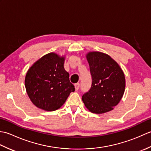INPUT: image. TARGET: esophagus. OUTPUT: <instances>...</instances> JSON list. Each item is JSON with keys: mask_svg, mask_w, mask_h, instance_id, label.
I'll use <instances>...</instances> for the list:
<instances>
[{"mask_svg": "<svg viewBox=\"0 0 151 151\" xmlns=\"http://www.w3.org/2000/svg\"><path fill=\"white\" fill-rule=\"evenodd\" d=\"M80 87V84L79 83H76V84H75V90L76 91H78V89Z\"/></svg>", "mask_w": 151, "mask_h": 151, "instance_id": "esophagus-1", "label": "esophagus"}]
</instances>
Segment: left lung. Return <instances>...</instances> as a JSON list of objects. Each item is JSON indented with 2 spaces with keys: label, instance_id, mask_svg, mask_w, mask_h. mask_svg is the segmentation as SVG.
<instances>
[{
  "label": "left lung",
  "instance_id": "left-lung-1",
  "mask_svg": "<svg viewBox=\"0 0 151 151\" xmlns=\"http://www.w3.org/2000/svg\"><path fill=\"white\" fill-rule=\"evenodd\" d=\"M92 84L82 100L93 114H104L114 110L124 93L126 81L119 65L107 54L90 51L86 54Z\"/></svg>",
  "mask_w": 151,
  "mask_h": 151
}]
</instances>
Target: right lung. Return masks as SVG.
Segmentation results:
<instances>
[{
  "instance_id": "obj_1",
  "label": "right lung",
  "mask_w": 151,
  "mask_h": 151,
  "mask_svg": "<svg viewBox=\"0 0 151 151\" xmlns=\"http://www.w3.org/2000/svg\"><path fill=\"white\" fill-rule=\"evenodd\" d=\"M65 56L50 52L37 60L26 74L25 88L28 97L38 108L55 111L65 103L75 86L64 69Z\"/></svg>"
}]
</instances>
